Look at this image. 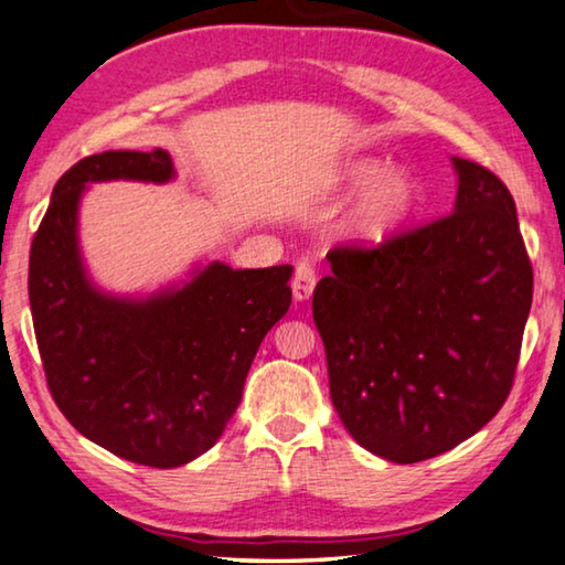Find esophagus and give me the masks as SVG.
Returning <instances> with one entry per match:
<instances>
[{
  "instance_id": "esophagus-1",
  "label": "esophagus",
  "mask_w": 565,
  "mask_h": 565,
  "mask_svg": "<svg viewBox=\"0 0 565 565\" xmlns=\"http://www.w3.org/2000/svg\"><path fill=\"white\" fill-rule=\"evenodd\" d=\"M316 270H312L310 263H300L295 267V277H292V295L298 302H305L316 290Z\"/></svg>"
}]
</instances>
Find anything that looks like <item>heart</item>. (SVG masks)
Wrapping results in <instances>:
<instances>
[{"instance_id": "b5f03b06", "label": "heart", "mask_w": 565, "mask_h": 565, "mask_svg": "<svg viewBox=\"0 0 565 565\" xmlns=\"http://www.w3.org/2000/svg\"><path fill=\"white\" fill-rule=\"evenodd\" d=\"M345 190H358L353 205L338 222V235L355 245L387 243L418 207L420 188L408 170L387 168L381 160L348 162L340 172Z\"/></svg>"}]
</instances>
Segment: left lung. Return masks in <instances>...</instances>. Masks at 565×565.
<instances>
[{"instance_id":"1","label":"left lung","mask_w":565,"mask_h":565,"mask_svg":"<svg viewBox=\"0 0 565 565\" xmlns=\"http://www.w3.org/2000/svg\"><path fill=\"white\" fill-rule=\"evenodd\" d=\"M450 162L452 215L375 249H332L312 292L340 420L401 466L456 448L501 411L533 300L511 192L476 162Z\"/></svg>"}]
</instances>
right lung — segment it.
<instances>
[{
  "label": "right lung",
  "instance_id": "right-lung-1",
  "mask_svg": "<svg viewBox=\"0 0 565 565\" xmlns=\"http://www.w3.org/2000/svg\"><path fill=\"white\" fill-rule=\"evenodd\" d=\"M174 180L168 150H109L54 184L30 249V305L50 393L74 428L129 463L178 468L215 446L257 348L290 308L292 265L212 260L150 295L102 290L79 247L89 184Z\"/></svg>",
  "mask_w": 565,
  "mask_h": 565
}]
</instances>
